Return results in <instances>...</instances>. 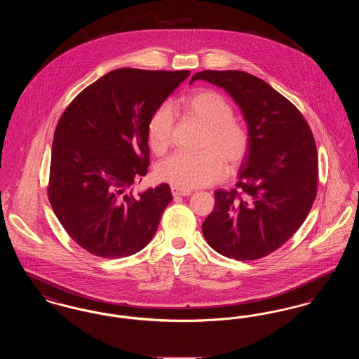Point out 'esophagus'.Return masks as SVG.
Instances as JSON below:
<instances>
[{
    "label": "esophagus",
    "mask_w": 359,
    "mask_h": 359,
    "mask_svg": "<svg viewBox=\"0 0 359 359\" xmlns=\"http://www.w3.org/2000/svg\"><path fill=\"white\" fill-rule=\"evenodd\" d=\"M171 192L173 196H189L191 191L189 189H182V188L171 187Z\"/></svg>",
    "instance_id": "obj_1"
}]
</instances>
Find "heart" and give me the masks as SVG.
I'll use <instances>...</instances> for the list:
<instances>
[{"instance_id":"b5f03b06","label":"heart","mask_w":359,"mask_h":359,"mask_svg":"<svg viewBox=\"0 0 359 359\" xmlns=\"http://www.w3.org/2000/svg\"><path fill=\"white\" fill-rule=\"evenodd\" d=\"M188 117L205 128L199 154L176 152L156 167L158 180L173 187L198 188L217 183L224 176V164L234 170L249 149V133L234 120L231 104L212 90H201L183 102ZM175 118L168 104L160 106L148 122V141L154 154L164 152L172 141Z\"/></svg>"}]
</instances>
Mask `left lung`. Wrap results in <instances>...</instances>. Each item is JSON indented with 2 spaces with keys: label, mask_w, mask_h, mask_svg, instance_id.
I'll use <instances>...</instances> for the list:
<instances>
[{
  "label": "left lung",
  "mask_w": 359,
  "mask_h": 359,
  "mask_svg": "<svg viewBox=\"0 0 359 359\" xmlns=\"http://www.w3.org/2000/svg\"><path fill=\"white\" fill-rule=\"evenodd\" d=\"M223 88L248 123L249 149L236 189H217L202 224L207 243L238 261L258 259L283 246L307 218L316 198L318 152L294 104L243 71L196 72L191 78Z\"/></svg>",
  "instance_id": "1"
}]
</instances>
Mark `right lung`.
<instances>
[{"mask_svg": "<svg viewBox=\"0 0 359 359\" xmlns=\"http://www.w3.org/2000/svg\"><path fill=\"white\" fill-rule=\"evenodd\" d=\"M189 71L118 69L87 86L57 122L48 198L79 246L103 258L135 255L154 238L171 188L135 195L149 165L148 122Z\"/></svg>", "mask_w": 359, "mask_h": 359, "instance_id": "obj_1", "label": "right lung"}]
</instances>
